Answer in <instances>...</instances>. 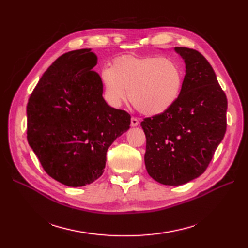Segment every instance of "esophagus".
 Segmentation results:
<instances>
[{
	"label": "esophagus",
	"instance_id": "34e87169",
	"mask_svg": "<svg viewBox=\"0 0 248 248\" xmlns=\"http://www.w3.org/2000/svg\"><path fill=\"white\" fill-rule=\"evenodd\" d=\"M139 125V120L137 118H131V126L132 127H136Z\"/></svg>",
	"mask_w": 248,
	"mask_h": 248
}]
</instances>
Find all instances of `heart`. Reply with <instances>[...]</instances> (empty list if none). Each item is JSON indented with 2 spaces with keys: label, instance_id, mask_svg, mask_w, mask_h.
Listing matches in <instances>:
<instances>
[{
  "label": "heart",
  "instance_id": "1",
  "mask_svg": "<svg viewBox=\"0 0 248 248\" xmlns=\"http://www.w3.org/2000/svg\"><path fill=\"white\" fill-rule=\"evenodd\" d=\"M104 97L120 108L127 98L140 112L155 116L170 109L178 100L183 70L174 59L159 56H121L101 71Z\"/></svg>",
  "mask_w": 248,
  "mask_h": 248
}]
</instances>
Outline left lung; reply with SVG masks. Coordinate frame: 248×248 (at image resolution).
Instances as JSON below:
<instances>
[{
  "label": "left lung",
  "mask_w": 248,
  "mask_h": 248,
  "mask_svg": "<svg viewBox=\"0 0 248 248\" xmlns=\"http://www.w3.org/2000/svg\"><path fill=\"white\" fill-rule=\"evenodd\" d=\"M185 63L176 103L140 123L147 139L148 174L163 185L178 186L208 168L227 130V96L212 66L196 49L175 47Z\"/></svg>",
  "instance_id": "8db88e82"
}]
</instances>
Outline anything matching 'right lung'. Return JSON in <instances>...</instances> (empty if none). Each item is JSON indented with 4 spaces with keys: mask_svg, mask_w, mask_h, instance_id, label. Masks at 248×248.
Masks as SVG:
<instances>
[{
    "mask_svg": "<svg viewBox=\"0 0 248 248\" xmlns=\"http://www.w3.org/2000/svg\"><path fill=\"white\" fill-rule=\"evenodd\" d=\"M96 64L91 48L66 52L44 72L27 106L29 145L44 170L66 186L98 179L108 149L129 129L128 112L104 100Z\"/></svg>",
    "mask_w": 248,
    "mask_h": 248,
    "instance_id": "add662e5",
    "label": "right lung"
}]
</instances>
